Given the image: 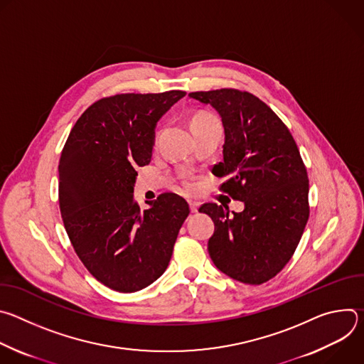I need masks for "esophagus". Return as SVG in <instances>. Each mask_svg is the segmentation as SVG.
I'll list each match as a JSON object with an SVG mask.
<instances>
[{"label": "esophagus", "mask_w": 364, "mask_h": 364, "mask_svg": "<svg viewBox=\"0 0 364 364\" xmlns=\"http://www.w3.org/2000/svg\"><path fill=\"white\" fill-rule=\"evenodd\" d=\"M188 205H190V210H191V213H197V210H198V203L197 201H188Z\"/></svg>", "instance_id": "1"}]
</instances>
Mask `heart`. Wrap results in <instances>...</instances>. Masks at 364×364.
<instances>
[{
	"mask_svg": "<svg viewBox=\"0 0 364 364\" xmlns=\"http://www.w3.org/2000/svg\"><path fill=\"white\" fill-rule=\"evenodd\" d=\"M213 122H219L215 115L207 114V112H198L191 118V129L193 128H200V127H204V125H209V124H213Z\"/></svg>",
	"mask_w": 364,
	"mask_h": 364,
	"instance_id": "b5f03b06",
	"label": "heart"
}]
</instances>
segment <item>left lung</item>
Instances as JSON below:
<instances>
[{"label": "left lung", "mask_w": 364, "mask_h": 364, "mask_svg": "<svg viewBox=\"0 0 364 364\" xmlns=\"http://www.w3.org/2000/svg\"><path fill=\"white\" fill-rule=\"evenodd\" d=\"M190 96L220 114L223 161L215 176L228 177L220 190L245 203V210L233 215L216 203L200 207L215 222L209 255L230 278L261 285L289 262L309 218L299 149L281 118L246 90L223 87Z\"/></svg>", "instance_id": "obj_1"}]
</instances>
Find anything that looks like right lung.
<instances>
[{"label": "right lung", "mask_w": 364, "mask_h": 364, "mask_svg": "<svg viewBox=\"0 0 364 364\" xmlns=\"http://www.w3.org/2000/svg\"><path fill=\"white\" fill-rule=\"evenodd\" d=\"M186 95L118 93L80 115L59 163V205L70 243L86 269L118 292L139 291L168 267L187 201L164 193L141 212L136 167L149 164L159 119Z\"/></svg>", "instance_id": "obj_1"}]
</instances>
